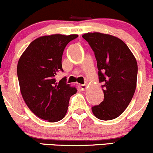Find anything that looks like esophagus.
Returning a JSON list of instances; mask_svg holds the SVG:
<instances>
[{"mask_svg":"<svg viewBox=\"0 0 153 153\" xmlns=\"http://www.w3.org/2000/svg\"><path fill=\"white\" fill-rule=\"evenodd\" d=\"M80 87H81V89L82 90V91H84L86 89V88H87V86H86V84H81V86H80Z\"/></svg>","mask_w":153,"mask_h":153,"instance_id":"esophagus-1","label":"esophagus"}]
</instances>
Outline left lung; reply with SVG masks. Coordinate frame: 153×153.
Returning a JSON list of instances; mask_svg holds the SVG:
<instances>
[{
	"instance_id": "8db88e82",
	"label": "left lung",
	"mask_w": 153,
	"mask_h": 153,
	"mask_svg": "<svg viewBox=\"0 0 153 153\" xmlns=\"http://www.w3.org/2000/svg\"><path fill=\"white\" fill-rule=\"evenodd\" d=\"M82 37L94 51L99 81L103 83V101L91 108L92 113L99 120H114L127 108L136 91V59L123 40L112 35L94 32Z\"/></svg>"
}]
</instances>
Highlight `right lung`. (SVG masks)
Returning <instances> with one entry per match:
<instances>
[{"instance_id":"1","label":"right lung","mask_w":153,"mask_h":153,"mask_svg":"<svg viewBox=\"0 0 153 153\" xmlns=\"http://www.w3.org/2000/svg\"><path fill=\"white\" fill-rule=\"evenodd\" d=\"M78 35L53 34L33 40L20 56L17 77L20 92L29 109L50 123L65 117L70 98L77 92L64 77L59 83L55 76L63 72L62 59L67 45Z\"/></svg>"}]
</instances>
